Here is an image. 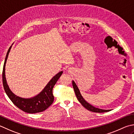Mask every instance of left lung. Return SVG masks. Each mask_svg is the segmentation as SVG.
Instances as JSON below:
<instances>
[{
  "label": "left lung",
  "instance_id": "left-lung-1",
  "mask_svg": "<svg viewBox=\"0 0 134 134\" xmlns=\"http://www.w3.org/2000/svg\"><path fill=\"white\" fill-rule=\"evenodd\" d=\"M72 83L73 88H74L75 93L76 95V96H77L78 101L80 102L81 104H82L83 107H85V108L87 110H88L93 111V112H96V113H104V112H107L111 110H104V109L97 108V107H94L92 105H91V104L88 103V102H86L84 99H83L82 96L81 95L79 88H78V86L77 84L75 83V82H74V81L72 80Z\"/></svg>",
  "mask_w": 134,
  "mask_h": 134
}]
</instances>
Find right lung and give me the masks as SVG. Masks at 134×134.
Masks as SVG:
<instances>
[{"instance_id": "right-lung-1", "label": "right lung", "mask_w": 134, "mask_h": 134, "mask_svg": "<svg viewBox=\"0 0 134 134\" xmlns=\"http://www.w3.org/2000/svg\"><path fill=\"white\" fill-rule=\"evenodd\" d=\"M13 44V43L10 46L8 50L6 58L4 60L3 68V85L5 92L13 103L18 108L24 111L32 114L43 111L48 109L54 101V96L53 95V93H52V91H53V88L57 81L62 75L63 71L57 73L56 75L54 76L48 83V84L45 86V87L43 89V90L38 95L30 98H24L17 96L10 89L7 84L6 74H5V67H6V62Z\"/></svg>"}]
</instances>
